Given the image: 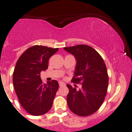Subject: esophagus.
I'll use <instances>...</instances> for the list:
<instances>
[{"label":"esophagus","mask_w":132,"mask_h":132,"mask_svg":"<svg viewBox=\"0 0 132 132\" xmlns=\"http://www.w3.org/2000/svg\"><path fill=\"white\" fill-rule=\"evenodd\" d=\"M65 84L64 83V82H62V81H60L59 82V86H65Z\"/></svg>","instance_id":"esophagus-1"}]
</instances>
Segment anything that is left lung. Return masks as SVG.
Returning a JSON list of instances; mask_svg holds the SVG:
<instances>
[{"label": "left lung", "mask_w": 132, "mask_h": 132, "mask_svg": "<svg viewBox=\"0 0 132 132\" xmlns=\"http://www.w3.org/2000/svg\"><path fill=\"white\" fill-rule=\"evenodd\" d=\"M64 50L74 55L77 61L72 81L82 85L79 90L67 85L69 89L67 96L68 106L79 116L93 114L104 102L108 88L109 76L104 60L88 45L65 47Z\"/></svg>", "instance_id": "obj_1"}]
</instances>
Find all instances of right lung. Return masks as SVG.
<instances>
[{"label": "right lung", "mask_w": 132, "mask_h": 132, "mask_svg": "<svg viewBox=\"0 0 132 132\" xmlns=\"http://www.w3.org/2000/svg\"><path fill=\"white\" fill-rule=\"evenodd\" d=\"M58 48L36 45L32 46L18 60L13 82L19 102L28 113L40 116L51 109L59 87L58 81L47 84L40 79V72L48 68L49 59Z\"/></svg>", "instance_id": "1"}]
</instances>
